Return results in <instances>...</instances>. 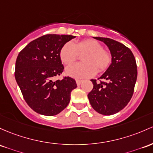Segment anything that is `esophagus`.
I'll list each match as a JSON object with an SVG mask.
<instances>
[{
	"instance_id": "obj_1",
	"label": "esophagus",
	"mask_w": 153,
	"mask_h": 153,
	"mask_svg": "<svg viewBox=\"0 0 153 153\" xmlns=\"http://www.w3.org/2000/svg\"><path fill=\"white\" fill-rule=\"evenodd\" d=\"M82 82H83V80H76V83L78 85H80V84H81Z\"/></svg>"
}]
</instances>
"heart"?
Returning a JSON list of instances; mask_svg holds the SVG:
<instances>
[{
  "instance_id": "1",
  "label": "heart",
  "mask_w": 153,
  "mask_h": 153,
  "mask_svg": "<svg viewBox=\"0 0 153 153\" xmlns=\"http://www.w3.org/2000/svg\"><path fill=\"white\" fill-rule=\"evenodd\" d=\"M84 53L81 60L67 68L66 73L75 78H84L94 75L97 71H105L111 64L112 56L98 41L85 39L76 43L68 42L60 49L59 56L65 65L73 64L78 59V54Z\"/></svg>"
}]
</instances>
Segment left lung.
<instances>
[{
	"mask_svg": "<svg viewBox=\"0 0 153 153\" xmlns=\"http://www.w3.org/2000/svg\"><path fill=\"white\" fill-rule=\"evenodd\" d=\"M94 38L107 45L111 53L112 63L98 78L105 81L91 80L94 87L88 98L97 112L113 115L123 110L133 96L137 78L136 59L131 51L123 43L108 38Z\"/></svg>",
	"mask_w": 153,
	"mask_h": 153,
	"instance_id": "obj_1",
	"label": "left lung"
}]
</instances>
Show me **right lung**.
Here are the masks:
<instances>
[{
  "label": "right lung",
  "mask_w": 153,
  "mask_h": 153,
  "mask_svg": "<svg viewBox=\"0 0 153 153\" xmlns=\"http://www.w3.org/2000/svg\"><path fill=\"white\" fill-rule=\"evenodd\" d=\"M74 38L68 35H45L30 42L19 52L15 79L25 102L35 112L51 116L68 105L76 82L68 76L57 80L54 78L64 70L60 49Z\"/></svg>",
  "instance_id": "1"
}]
</instances>
